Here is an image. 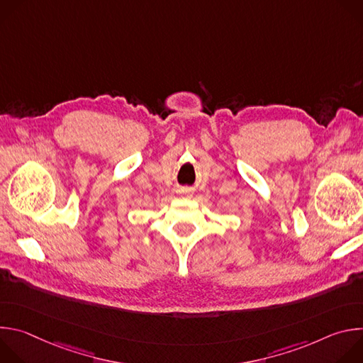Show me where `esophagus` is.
<instances>
[{"label":"esophagus","mask_w":363,"mask_h":363,"mask_svg":"<svg viewBox=\"0 0 363 363\" xmlns=\"http://www.w3.org/2000/svg\"><path fill=\"white\" fill-rule=\"evenodd\" d=\"M182 194H185V195H188V194H189V191H188V189H182Z\"/></svg>","instance_id":"esophagus-1"}]
</instances>
